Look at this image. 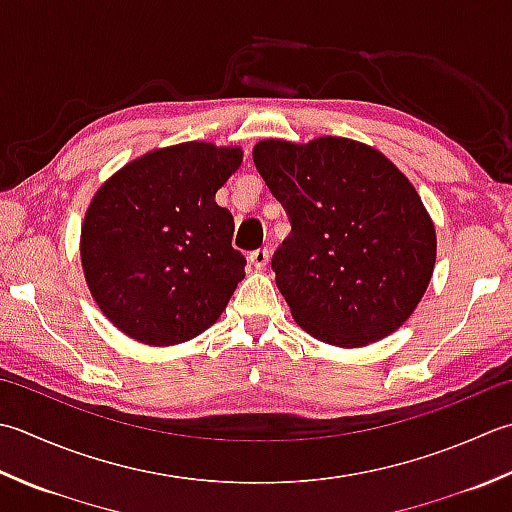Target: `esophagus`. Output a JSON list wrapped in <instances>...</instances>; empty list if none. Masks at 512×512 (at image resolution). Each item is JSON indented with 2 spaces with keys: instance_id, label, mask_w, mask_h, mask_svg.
<instances>
[{
  "instance_id": "1",
  "label": "esophagus",
  "mask_w": 512,
  "mask_h": 512,
  "mask_svg": "<svg viewBox=\"0 0 512 512\" xmlns=\"http://www.w3.org/2000/svg\"><path fill=\"white\" fill-rule=\"evenodd\" d=\"M268 259H270V250L266 246L264 248H257V250H253V253H250V264H253L259 270L266 268Z\"/></svg>"
}]
</instances>
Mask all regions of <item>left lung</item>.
<instances>
[{
    "label": "left lung",
    "mask_w": 512,
    "mask_h": 512,
    "mask_svg": "<svg viewBox=\"0 0 512 512\" xmlns=\"http://www.w3.org/2000/svg\"><path fill=\"white\" fill-rule=\"evenodd\" d=\"M253 159L290 222L273 270L295 322L344 348L402 326L426 293L437 242L397 166L344 137L266 139Z\"/></svg>",
    "instance_id": "left-lung-1"
}]
</instances>
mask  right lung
I'll list each match as a JSON object with an SVG mask.
<instances>
[{
	"label": "right lung",
	"mask_w": 512,
	"mask_h": 512,
	"mask_svg": "<svg viewBox=\"0 0 512 512\" xmlns=\"http://www.w3.org/2000/svg\"><path fill=\"white\" fill-rule=\"evenodd\" d=\"M239 148L188 142L153 150L99 188L82 228L90 293L122 333L182 344L213 326L244 279L235 222L215 193Z\"/></svg>",
	"instance_id": "1"
}]
</instances>
